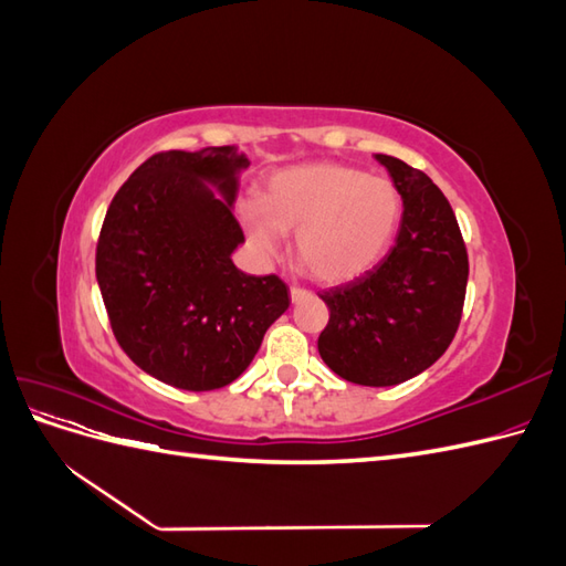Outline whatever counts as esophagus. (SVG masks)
Listing matches in <instances>:
<instances>
[{
	"instance_id": "34e87169",
	"label": "esophagus",
	"mask_w": 566,
	"mask_h": 566,
	"mask_svg": "<svg viewBox=\"0 0 566 566\" xmlns=\"http://www.w3.org/2000/svg\"><path fill=\"white\" fill-rule=\"evenodd\" d=\"M310 297V290H304V287H290V300H293V304H297L300 300H306Z\"/></svg>"
}]
</instances>
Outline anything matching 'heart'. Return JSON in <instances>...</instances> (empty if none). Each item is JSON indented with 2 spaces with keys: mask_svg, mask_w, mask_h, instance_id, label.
<instances>
[{
  "mask_svg": "<svg viewBox=\"0 0 566 566\" xmlns=\"http://www.w3.org/2000/svg\"><path fill=\"white\" fill-rule=\"evenodd\" d=\"M403 202L387 177L337 163L281 169L241 202L238 219L250 245L266 256L295 233L297 264L321 283H347L378 264L397 235Z\"/></svg>",
  "mask_w": 566,
  "mask_h": 566,
  "instance_id": "1",
  "label": "heart"
}]
</instances>
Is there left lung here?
I'll list each match as a JSON object with an SVG mask.
<instances>
[{
  "label": "left lung",
  "mask_w": 566,
  "mask_h": 566,
  "mask_svg": "<svg viewBox=\"0 0 566 566\" xmlns=\"http://www.w3.org/2000/svg\"><path fill=\"white\" fill-rule=\"evenodd\" d=\"M403 200L397 243L347 285L325 290L328 325L318 354L354 385L391 387L416 378L449 349L468 287V250L439 186L399 158L375 156Z\"/></svg>",
  "instance_id": "1"
}]
</instances>
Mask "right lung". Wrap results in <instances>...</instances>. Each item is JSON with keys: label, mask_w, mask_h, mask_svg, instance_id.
<instances>
[{"label": "right lung", "mask_w": 566, "mask_h": 566, "mask_svg": "<svg viewBox=\"0 0 566 566\" xmlns=\"http://www.w3.org/2000/svg\"><path fill=\"white\" fill-rule=\"evenodd\" d=\"M248 165L233 146L156 153L119 186L101 227L96 281L117 345L177 389L233 382L290 306L279 276L231 262L245 241L231 205Z\"/></svg>", "instance_id": "right-lung-1"}]
</instances>
